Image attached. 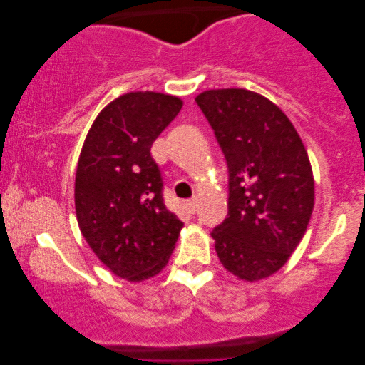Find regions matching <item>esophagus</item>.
Wrapping results in <instances>:
<instances>
[{
	"instance_id": "34e87169",
	"label": "esophagus",
	"mask_w": 365,
	"mask_h": 365,
	"mask_svg": "<svg viewBox=\"0 0 365 365\" xmlns=\"http://www.w3.org/2000/svg\"><path fill=\"white\" fill-rule=\"evenodd\" d=\"M186 206H187V209H189V211H191V212H196V207H197V201H196V199H189V201L186 202Z\"/></svg>"
}]
</instances>
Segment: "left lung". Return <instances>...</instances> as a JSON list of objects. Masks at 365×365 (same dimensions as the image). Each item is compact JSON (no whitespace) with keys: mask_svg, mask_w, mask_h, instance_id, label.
Returning <instances> with one entry per match:
<instances>
[{"mask_svg":"<svg viewBox=\"0 0 365 365\" xmlns=\"http://www.w3.org/2000/svg\"><path fill=\"white\" fill-rule=\"evenodd\" d=\"M197 106L211 124L229 169L227 217L211 236L221 264L242 281L277 272L306 234L314 176L289 118L249 89H209Z\"/></svg>","mask_w":365,"mask_h":365,"instance_id":"1","label":"left lung"}]
</instances>
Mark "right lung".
I'll return each mask as SVG.
<instances>
[{
	"mask_svg": "<svg viewBox=\"0 0 365 365\" xmlns=\"http://www.w3.org/2000/svg\"><path fill=\"white\" fill-rule=\"evenodd\" d=\"M181 108L171 94H123L98 114L79 154V229L99 261L129 282L161 272L182 229L164 206L161 173L151 158L153 143Z\"/></svg>",
	"mask_w": 365,
	"mask_h": 365,
	"instance_id": "1",
	"label": "right lung"
}]
</instances>
